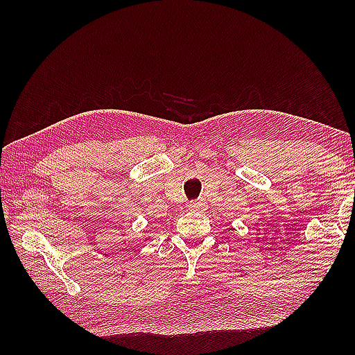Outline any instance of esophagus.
<instances>
[{"instance_id": "34e87169", "label": "esophagus", "mask_w": 355, "mask_h": 355, "mask_svg": "<svg viewBox=\"0 0 355 355\" xmlns=\"http://www.w3.org/2000/svg\"><path fill=\"white\" fill-rule=\"evenodd\" d=\"M191 210H205L206 209V202L202 200H197V201H192L191 206H189Z\"/></svg>"}]
</instances>
